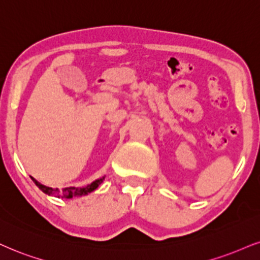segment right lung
Returning <instances> with one entry per match:
<instances>
[{
    "mask_svg": "<svg viewBox=\"0 0 260 260\" xmlns=\"http://www.w3.org/2000/svg\"><path fill=\"white\" fill-rule=\"evenodd\" d=\"M32 181L35 182V184L37 185L38 188L41 189L43 193H46L48 195H53V197H56V198H66V199H72V198H77V197H82V195H86L89 193H91V191H94L96 188L100 185L102 182H104L105 177L102 178H99L96 179V181L92 182V183L85 185V187H82V188H76V187H67V188H63L62 191H60L59 189H53L50 187H47V185H43L41 184L40 182H37L36 179L34 177H31Z\"/></svg>",
    "mask_w": 260,
    "mask_h": 260,
    "instance_id": "1",
    "label": "right lung"
}]
</instances>
